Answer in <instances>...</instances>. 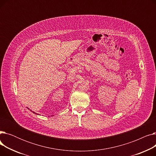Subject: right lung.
Segmentation results:
<instances>
[{
    "mask_svg": "<svg viewBox=\"0 0 156 156\" xmlns=\"http://www.w3.org/2000/svg\"><path fill=\"white\" fill-rule=\"evenodd\" d=\"M30 111H31V110H30ZM32 112L34 113V114H37V113H35V112H33V111H32Z\"/></svg>",
    "mask_w": 156,
    "mask_h": 156,
    "instance_id": "1",
    "label": "right lung"
}]
</instances>
